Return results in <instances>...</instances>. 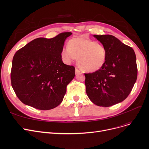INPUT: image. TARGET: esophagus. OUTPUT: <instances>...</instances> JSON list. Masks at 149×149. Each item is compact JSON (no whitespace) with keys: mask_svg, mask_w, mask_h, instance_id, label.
<instances>
[{"mask_svg":"<svg viewBox=\"0 0 149 149\" xmlns=\"http://www.w3.org/2000/svg\"><path fill=\"white\" fill-rule=\"evenodd\" d=\"M80 72H81V70L79 69H78L77 68H75V74H79Z\"/></svg>","mask_w":149,"mask_h":149,"instance_id":"esophagus-1","label":"esophagus"}]
</instances>
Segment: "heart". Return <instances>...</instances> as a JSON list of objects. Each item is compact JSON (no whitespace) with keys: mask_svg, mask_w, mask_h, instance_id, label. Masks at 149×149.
Returning a JSON list of instances; mask_svg holds the SVG:
<instances>
[{"mask_svg":"<svg viewBox=\"0 0 149 149\" xmlns=\"http://www.w3.org/2000/svg\"><path fill=\"white\" fill-rule=\"evenodd\" d=\"M61 55L68 62L78 58L79 66L89 72L102 68L107 60V50L103 45L83 37L69 40L68 47L61 49Z\"/></svg>","mask_w":149,"mask_h":149,"instance_id":"1","label":"heart"}]
</instances>
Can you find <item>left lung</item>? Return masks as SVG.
Masks as SVG:
<instances>
[{
	"instance_id": "left-lung-1",
	"label": "left lung",
	"mask_w": 149,
	"mask_h": 149,
	"mask_svg": "<svg viewBox=\"0 0 149 149\" xmlns=\"http://www.w3.org/2000/svg\"><path fill=\"white\" fill-rule=\"evenodd\" d=\"M107 50L103 68L84 74L86 93L93 103L109 107L121 102L130 94L136 81V55L131 47L112 35H93Z\"/></svg>"
}]
</instances>
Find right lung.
I'll list each match as a JSON object with an SVG mask.
<instances>
[{
  "mask_svg": "<svg viewBox=\"0 0 149 149\" xmlns=\"http://www.w3.org/2000/svg\"><path fill=\"white\" fill-rule=\"evenodd\" d=\"M70 32L52 38H37L13 57L11 86L23 103L39 110L58 106L75 77V67L63 63L61 51Z\"/></svg>",
  "mask_w": 149,
  "mask_h": 149,
  "instance_id": "1",
  "label": "right lung"
}]
</instances>
